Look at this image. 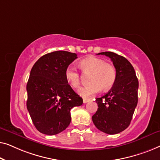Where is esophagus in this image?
I'll return each instance as SVG.
<instances>
[{"instance_id":"esophagus-1","label":"esophagus","mask_w":160,"mask_h":160,"mask_svg":"<svg viewBox=\"0 0 160 160\" xmlns=\"http://www.w3.org/2000/svg\"><path fill=\"white\" fill-rule=\"evenodd\" d=\"M91 101V98H83V103H88V102Z\"/></svg>"}]
</instances>
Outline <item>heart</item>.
Wrapping results in <instances>:
<instances>
[{"mask_svg":"<svg viewBox=\"0 0 160 160\" xmlns=\"http://www.w3.org/2000/svg\"><path fill=\"white\" fill-rule=\"evenodd\" d=\"M81 70L85 74H91L90 82L91 84L82 87L79 93L82 97H89L101 91L103 88L107 91L113 86L117 79V71L114 65L105 62L104 60L96 57H88L80 62ZM64 77L67 83L77 88L80 85V75L73 65H69L65 69Z\"/></svg>","mask_w":160,"mask_h":160,"instance_id":"heart-1","label":"heart"}]
</instances>
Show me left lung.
<instances>
[{
	"mask_svg": "<svg viewBox=\"0 0 160 160\" xmlns=\"http://www.w3.org/2000/svg\"><path fill=\"white\" fill-rule=\"evenodd\" d=\"M111 58L117 71V79L111 90L96 98L98 109L92 117L96 128L113 135L129 126L138 103V80L133 67L125 57L111 51L98 53Z\"/></svg>",
	"mask_w": 160,
	"mask_h": 160,
	"instance_id": "left-lung-1",
	"label": "left lung"
}]
</instances>
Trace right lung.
I'll return each instance as SVG.
<instances>
[{
    "label": "right lung",
    "mask_w": 160,
    "mask_h": 160,
    "mask_svg": "<svg viewBox=\"0 0 160 160\" xmlns=\"http://www.w3.org/2000/svg\"><path fill=\"white\" fill-rule=\"evenodd\" d=\"M77 58L75 53L53 51L40 57L31 69L27 108L42 133L53 136L64 130L70 124V110L82 104L64 77L65 69Z\"/></svg>",
    "instance_id": "1"
}]
</instances>
